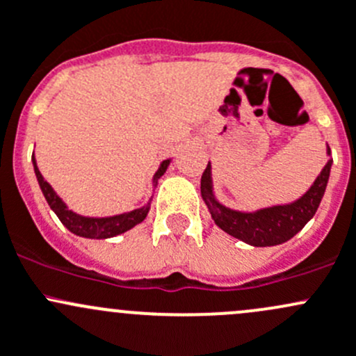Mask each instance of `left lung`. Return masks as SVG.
I'll return each instance as SVG.
<instances>
[{
  "instance_id": "obj_1",
  "label": "left lung",
  "mask_w": 356,
  "mask_h": 356,
  "mask_svg": "<svg viewBox=\"0 0 356 356\" xmlns=\"http://www.w3.org/2000/svg\"><path fill=\"white\" fill-rule=\"evenodd\" d=\"M331 152L327 147V154ZM332 159L327 161L309 192L293 204L274 205V207L260 209L255 212H240L225 207L216 200L212 193L211 163L207 164L200 179V193L205 205L209 207L216 225L232 236L245 241L254 247H273L288 241L295 236L317 212L318 204L324 197L331 173Z\"/></svg>"
}]
</instances>
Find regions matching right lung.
Here are the masks:
<instances>
[{"mask_svg": "<svg viewBox=\"0 0 356 356\" xmlns=\"http://www.w3.org/2000/svg\"><path fill=\"white\" fill-rule=\"evenodd\" d=\"M32 163H34V171H35V177H38L39 186H41L49 207L53 209L54 214L58 216V219L67 226L70 232L79 234V236L97 238V240H101V238H111V236H116V234H122L124 232H128V229L134 228V226H137L138 222L144 221L149 209H151V204H147L140 209L124 212V214L111 216V218H86V216H80L76 214V212L70 211L67 204L56 195L53 186L42 178L41 171H39L38 164H35L34 156H32ZM168 166H170V159L161 163L159 170H157L156 175H154V185L157 183V179L163 177L164 171L168 170Z\"/></svg>", "mask_w": 356, "mask_h": 356, "instance_id": "right-lung-1", "label": "right lung"}]
</instances>
